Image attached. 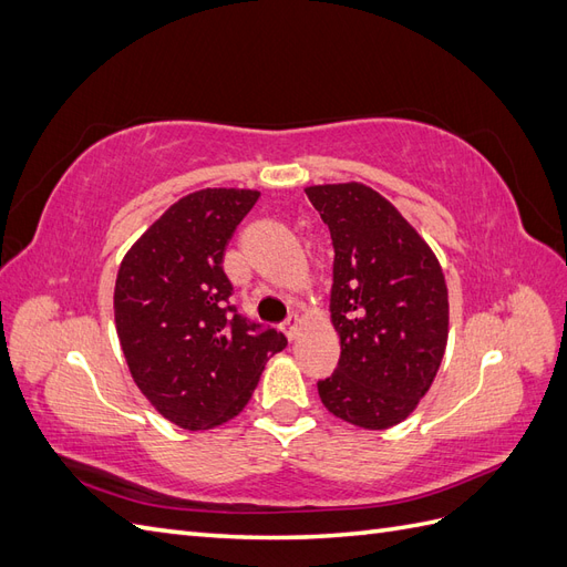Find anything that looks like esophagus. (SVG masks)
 Segmentation results:
<instances>
[{"mask_svg":"<svg viewBox=\"0 0 567 567\" xmlns=\"http://www.w3.org/2000/svg\"><path fill=\"white\" fill-rule=\"evenodd\" d=\"M281 331L286 333L288 340H296V338H298V331H300V319H298L296 315L288 317V319L281 323Z\"/></svg>","mask_w":567,"mask_h":567,"instance_id":"1","label":"esophagus"}]
</instances>
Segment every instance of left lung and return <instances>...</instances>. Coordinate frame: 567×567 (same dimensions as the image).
<instances>
[{
    "instance_id": "8db88e82",
    "label": "left lung",
    "mask_w": 567,
    "mask_h": 567,
    "mask_svg": "<svg viewBox=\"0 0 567 567\" xmlns=\"http://www.w3.org/2000/svg\"><path fill=\"white\" fill-rule=\"evenodd\" d=\"M333 241L336 371L319 381L333 416L367 431L404 421L433 385L450 331L447 284L433 250L364 184L305 188Z\"/></svg>"
}]
</instances>
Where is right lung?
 Instances as JSON below:
<instances>
[{
    "label": "right lung",
    "instance_id": "add662e5",
    "mask_svg": "<svg viewBox=\"0 0 567 567\" xmlns=\"http://www.w3.org/2000/svg\"><path fill=\"white\" fill-rule=\"evenodd\" d=\"M260 198L250 188H200L153 221L115 279V326L134 383L184 431L234 419L288 340L229 305L225 250Z\"/></svg>",
    "mask_w": 567,
    "mask_h": 567
}]
</instances>
